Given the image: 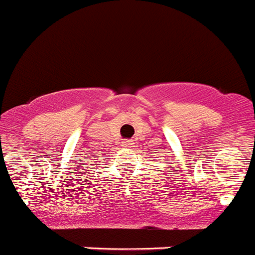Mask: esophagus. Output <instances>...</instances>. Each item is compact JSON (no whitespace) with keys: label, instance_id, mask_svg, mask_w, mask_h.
Returning <instances> with one entry per match:
<instances>
[{"label":"esophagus","instance_id":"esophagus-1","mask_svg":"<svg viewBox=\"0 0 255 255\" xmlns=\"http://www.w3.org/2000/svg\"><path fill=\"white\" fill-rule=\"evenodd\" d=\"M132 144H134V143L130 142V140H124L123 142V145H125V147H131Z\"/></svg>","mask_w":255,"mask_h":255}]
</instances>
